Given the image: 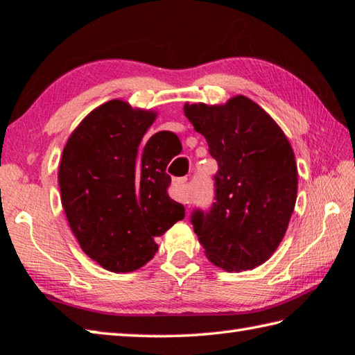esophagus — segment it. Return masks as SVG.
Returning a JSON list of instances; mask_svg holds the SVG:
<instances>
[{"label":"esophagus","instance_id":"1","mask_svg":"<svg viewBox=\"0 0 355 355\" xmlns=\"http://www.w3.org/2000/svg\"><path fill=\"white\" fill-rule=\"evenodd\" d=\"M186 182H188V178H175L173 180V188H175V192H177V200L183 202V203H188V199H186L184 196V186H186Z\"/></svg>","mask_w":355,"mask_h":355}]
</instances>
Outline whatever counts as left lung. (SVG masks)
Here are the masks:
<instances>
[{
    "mask_svg": "<svg viewBox=\"0 0 355 355\" xmlns=\"http://www.w3.org/2000/svg\"><path fill=\"white\" fill-rule=\"evenodd\" d=\"M183 111L219 166L213 208L192 214L205 255L228 272L260 266L277 250L296 205L291 144L245 95L222 105L184 103Z\"/></svg>",
    "mask_w": 355,
    "mask_h": 355,
    "instance_id": "left-lung-1",
    "label": "left lung"
}]
</instances>
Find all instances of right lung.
Here are the masks:
<instances>
[{
	"label": "right lung",
	"mask_w": 355,
	"mask_h": 355,
	"mask_svg": "<svg viewBox=\"0 0 355 355\" xmlns=\"http://www.w3.org/2000/svg\"><path fill=\"white\" fill-rule=\"evenodd\" d=\"M156 117L110 100L81 120L64 147L58 182L65 218L81 249L106 271L142 268L158 250L155 238L184 218L167 192V141L178 137L161 131L142 144Z\"/></svg>",
	"instance_id": "add662e5"
}]
</instances>
